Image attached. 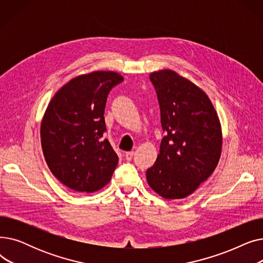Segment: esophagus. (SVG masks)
<instances>
[{
    "instance_id": "34e87169",
    "label": "esophagus",
    "mask_w": 263,
    "mask_h": 263,
    "mask_svg": "<svg viewBox=\"0 0 263 263\" xmlns=\"http://www.w3.org/2000/svg\"><path fill=\"white\" fill-rule=\"evenodd\" d=\"M133 156H134V151H128V153H126V155H124V157H126L128 161H131Z\"/></svg>"
}]
</instances>
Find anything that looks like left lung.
I'll return each instance as SVG.
<instances>
[{"label":"left lung","instance_id":"1","mask_svg":"<svg viewBox=\"0 0 263 263\" xmlns=\"http://www.w3.org/2000/svg\"><path fill=\"white\" fill-rule=\"evenodd\" d=\"M149 79L165 136L147 181L160 196L181 199L214 172L222 150L220 123L208 96L194 83L173 70L153 72Z\"/></svg>","mask_w":263,"mask_h":263}]
</instances>
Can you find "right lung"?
I'll use <instances>...</instances> for the list:
<instances>
[{"label": "right lung", "mask_w": 263, "mask_h": 263, "mask_svg": "<svg viewBox=\"0 0 263 263\" xmlns=\"http://www.w3.org/2000/svg\"><path fill=\"white\" fill-rule=\"evenodd\" d=\"M123 78L96 71L72 79L50 101L41 121V147L51 173L67 187L91 193L106 185L118 157L105 139L107 95Z\"/></svg>", "instance_id": "obj_1"}]
</instances>
